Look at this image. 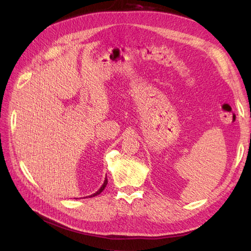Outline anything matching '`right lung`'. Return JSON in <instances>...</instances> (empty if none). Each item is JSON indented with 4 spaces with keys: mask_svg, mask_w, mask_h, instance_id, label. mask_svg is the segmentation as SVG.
Returning <instances> with one entry per match:
<instances>
[{
    "mask_svg": "<svg viewBox=\"0 0 251 251\" xmlns=\"http://www.w3.org/2000/svg\"><path fill=\"white\" fill-rule=\"evenodd\" d=\"M107 184H108V179L107 178H105L104 179V181H103V184L101 185V187L100 188V189H98V191L96 192V193H94V194H92V195H90V196H87V197H85V198H92V197H94V196H97V195H100L102 191H103V189H104V187L105 186H107Z\"/></svg>",
    "mask_w": 251,
    "mask_h": 251,
    "instance_id": "1",
    "label": "right lung"
}]
</instances>
